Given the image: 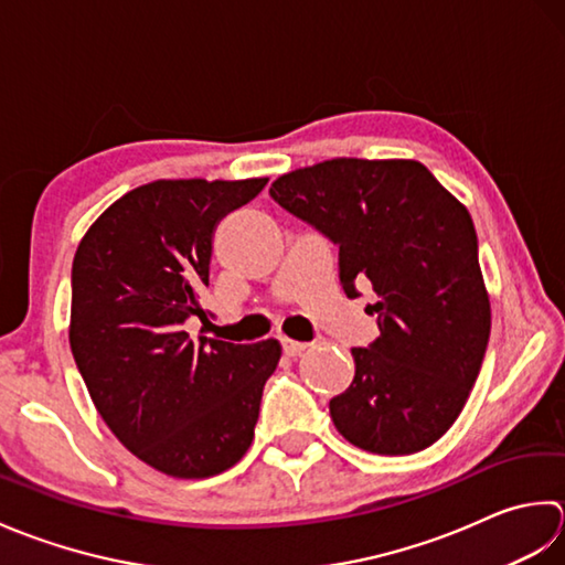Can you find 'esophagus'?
Segmentation results:
<instances>
[{
    "label": "esophagus",
    "instance_id": "34e87169",
    "mask_svg": "<svg viewBox=\"0 0 565 565\" xmlns=\"http://www.w3.org/2000/svg\"><path fill=\"white\" fill-rule=\"evenodd\" d=\"M309 347V343H305V341H292V339H282V351L287 353V355H299L302 353L305 349Z\"/></svg>",
    "mask_w": 565,
    "mask_h": 565
}]
</instances>
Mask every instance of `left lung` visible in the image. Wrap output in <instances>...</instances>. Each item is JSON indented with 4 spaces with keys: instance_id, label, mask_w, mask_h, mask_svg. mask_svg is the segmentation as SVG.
<instances>
[{
    "instance_id": "1",
    "label": "left lung",
    "mask_w": 565,
    "mask_h": 565,
    "mask_svg": "<svg viewBox=\"0 0 565 565\" xmlns=\"http://www.w3.org/2000/svg\"><path fill=\"white\" fill-rule=\"evenodd\" d=\"M282 210L339 246L343 292L377 295L380 337L351 349L355 375L329 402L343 439L380 456L439 441L476 385L490 299L473 218L417 160L333 158L273 182Z\"/></svg>"
}]
</instances>
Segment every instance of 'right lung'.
Masks as SVG:
<instances>
[{
	"label": "right lung",
	"mask_w": 565,
	"mask_h": 565,
	"mask_svg": "<svg viewBox=\"0 0 565 565\" xmlns=\"http://www.w3.org/2000/svg\"><path fill=\"white\" fill-rule=\"evenodd\" d=\"M268 178L156 180L87 228L73 260L71 349L111 434L172 478L238 463L256 431L280 343L192 339L206 319L214 228Z\"/></svg>",
	"instance_id": "obj_1"
}]
</instances>
